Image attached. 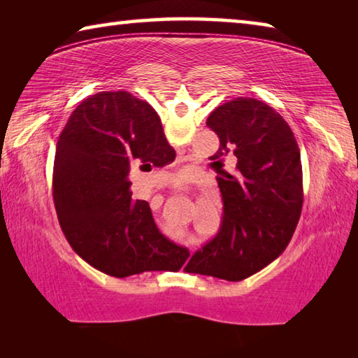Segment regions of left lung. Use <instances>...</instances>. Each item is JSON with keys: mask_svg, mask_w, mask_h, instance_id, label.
Returning a JSON list of instances; mask_svg holds the SVG:
<instances>
[{"mask_svg": "<svg viewBox=\"0 0 358 358\" xmlns=\"http://www.w3.org/2000/svg\"><path fill=\"white\" fill-rule=\"evenodd\" d=\"M207 126L220 137L210 159L221 173L222 222L187 271L241 281L273 262L295 232L303 205L300 148L286 120L254 98L216 107ZM226 155L238 159L232 174L222 171Z\"/></svg>", "mask_w": 358, "mask_h": 358, "instance_id": "left-lung-1", "label": "left lung"}]
</instances>
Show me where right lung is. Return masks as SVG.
I'll list each match as a JSON object with an SVG mask.
<instances>
[{"label":"right lung","mask_w":358,"mask_h":358,"mask_svg":"<svg viewBox=\"0 0 358 358\" xmlns=\"http://www.w3.org/2000/svg\"><path fill=\"white\" fill-rule=\"evenodd\" d=\"M175 159L155 108L128 92L90 96L66 123L53 162V202L66 240L115 278L180 270L189 256L157 230L150 205L132 201L129 173Z\"/></svg>","instance_id":"add662e5"}]
</instances>
